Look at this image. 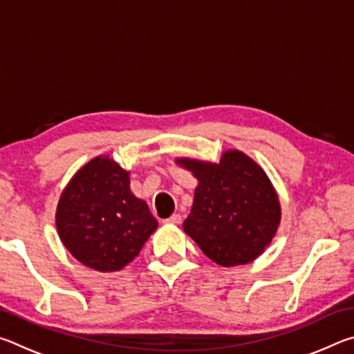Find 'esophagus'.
<instances>
[{
  "instance_id": "obj_1",
  "label": "esophagus",
  "mask_w": 354,
  "mask_h": 354,
  "mask_svg": "<svg viewBox=\"0 0 354 354\" xmlns=\"http://www.w3.org/2000/svg\"><path fill=\"white\" fill-rule=\"evenodd\" d=\"M183 221V218H181V215L179 214H173L171 217H169V218H165L164 220V223H171V225H179Z\"/></svg>"
}]
</instances>
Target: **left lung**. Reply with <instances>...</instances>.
I'll return each mask as SVG.
<instances>
[{
    "mask_svg": "<svg viewBox=\"0 0 354 354\" xmlns=\"http://www.w3.org/2000/svg\"><path fill=\"white\" fill-rule=\"evenodd\" d=\"M175 162L198 179L185 234L221 267L259 257L281 221L278 194L262 167L239 149H226L217 164L190 158Z\"/></svg>",
    "mask_w": 354,
    "mask_h": 354,
    "instance_id": "8db88e82",
    "label": "left lung"
}]
</instances>
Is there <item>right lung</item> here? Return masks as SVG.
<instances>
[{"instance_id": "add662e5", "label": "right lung", "mask_w": 354, "mask_h": 354, "mask_svg": "<svg viewBox=\"0 0 354 354\" xmlns=\"http://www.w3.org/2000/svg\"><path fill=\"white\" fill-rule=\"evenodd\" d=\"M56 227L76 261L111 273L139 256L158 220L147 203L131 192L129 171L101 154L65 185L56 209Z\"/></svg>"}]
</instances>
